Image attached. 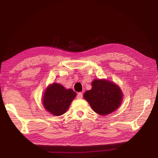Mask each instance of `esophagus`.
I'll return each mask as SVG.
<instances>
[{
    "label": "esophagus",
    "mask_w": 158,
    "mask_h": 158,
    "mask_svg": "<svg viewBox=\"0 0 158 158\" xmlns=\"http://www.w3.org/2000/svg\"><path fill=\"white\" fill-rule=\"evenodd\" d=\"M76 98H77V99H82V98H83V94H82V93H81V92L78 93V94H77V96H76Z\"/></svg>",
    "instance_id": "esophagus-1"
}]
</instances>
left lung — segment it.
<instances>
[{
    "instance_id": "1",
    "label": "left lung",
    "mask_w": 158,
    "mask_h": 158,
    "mask_svg": "<svg viewBox=\"0 0 158 158\" xmlns=\"http://www.w3.org/2000/svg\"><path fill=\"white\" fill-rule=\"evenodd\" d=\"M92 85V88L84 93V98L95 113L108 114L120 106L123 94L117 85L106 80H95Z\"/></svg>"
}]
</instances>
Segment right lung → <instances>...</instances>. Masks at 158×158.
<instances>
[{
	"label": "right lung",
	"mask_w": 158,
	"mask_h": 158,
	"mask_svg": "<svg viewBox=\"0 0 158 158\" xmlns=\"http://www.w3.org/2000/svg\"><path fill=\"white\" fill-rule=\"evenodd\" d=\"M76 95V93L72 89H66L59 84H52L46 89L43 103L47 111L59 116L67 111Z\"/></svg>",
	"instance_id": "right-lung-1"
}]
</instances>
